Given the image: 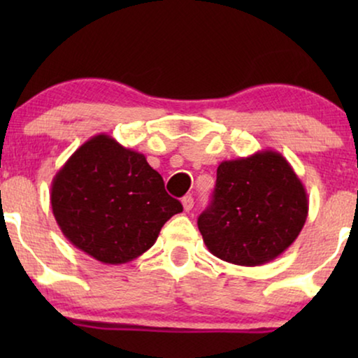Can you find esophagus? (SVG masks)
I'll use <instances>...</instances> for the list:
<instances>
[{"mask_svg": "<svg viewBox=\"0 0 358 358\" xmlns=\"http://www.w3.org/2000/svg\"><path fill=\"white\" fill-rule=\"evenodd\" d=\"M180 202H182V207H184L185 212H190V210L194 208L192 195H185V197H182V200H180Z\"/></svg>", "mask_w": 358, "mask_h": 358, "instance_id": "esophagus-1", "label": "esophagus"}]
</instances>
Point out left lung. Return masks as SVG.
Returning a JSON list of instances; mask_svg holds the SVG:
<instances>
[{
  "label": "left lung",
  "mask_w": 358,
  "mask_h": 358,
  "mask_svg": "<svg viewBox=\"0 0 358 358\" xmlns=\"http://www.w3.org/2000/svg\"><path fill=\"white\" fill-rule=\"evenodd\" d=\"M306 217L300 178L278 151L262 150L220 163L213 200L197 224L213 256L254 267L287 251Z\"/></svg>",
  "instance_id": "1"
}]
</instances>
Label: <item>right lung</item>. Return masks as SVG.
Returning <instances> with one entry per match:
<instances>
[{
    "label": "right lung",
    "instance_id": "add662e5",
    "mask_svg": "<svg viewBox=\"0 0 358 358\" xmlns=\"http://www.w3.org/2000/svg\"><path fill=\"white\" fill-rule=\"evenodd\" d=\"M50 203L68 241L112 266L148 251L163 224L182 212L145 155L106 134L85 141L58 169Z\"/></svg>",
    "mask_w": 358,
    "mask_h": 358
}]
</instances>
